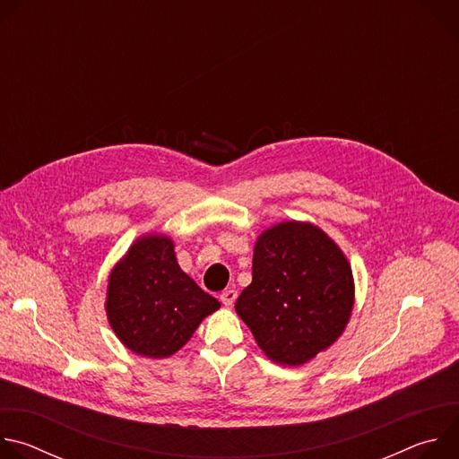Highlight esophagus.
Listing matches in <instances>:
<instances>
[{"instance_id":"1","label":"esophagus","mask_w":459,"mask_h":459,"mask_svg":"<svg viewBox=\"0 0 459 459\" xmlns=\"http://www.w3.org/2000/svg\"><path fill=\"white\" fill-rule=\"evenodd\" d=\"M236 298H238V292H236L234 289L223 290V292H221V296H220L221 303H223V305H227V307H232V305H234V301H236Z\"/></svg>"}]
</instances>
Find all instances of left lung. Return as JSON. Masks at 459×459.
Masks as SVG:
<instances>
[{"label":"left lung","mask_w":459,"mask_h":459,"mask_svg":"<svg viewBox=\"0 0 459 459\" xmlns=\"http://www.w3.org/2000/svg\"><path fill=\"white\" fill-rule=\"evenodd\" d=\"M352 303V271L338 245L310 223L287 221L259 236L236 312L261 351L294 367L340 338Z\"/></svg>","instance_id":"obj_1"}]
</instances>
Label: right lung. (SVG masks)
Returning <instances> with one entry per match:
<instances>
[{
	"label": "right lung",
	"mask_w": 459,
	"mask_h": 459,
	"mask_svg": "<svg viewBox=\"0 0 459 459\" xmlns=\"http://www.w3.org/2000/svg\"><path fill=\"white\" fill-rule=\"evenodd\" d=\"M218 308L220 301L179 269L165 236L138 239L108 280V321L121 343L140 356H172Z\"/></svg>",
	"instance_id": "1"
}]
</instances>
